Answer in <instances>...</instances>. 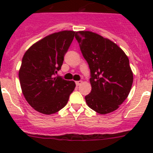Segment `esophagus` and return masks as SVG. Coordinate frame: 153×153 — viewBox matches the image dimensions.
Here are the masks:
<instances>
[{"mask_svg":"<svg viewBox=\"0 0 153 153\" xmlns=\"http://www.w3.org/2000/svg\"><path fill=\"white\" fill-rule=\"evenodd\" d=\"M82 83H83V81H82V80L76 81V86H79V85H80Z\"/></svg>","mask_w":153,"mask_h":153,"instance_id":"34e87169","label":"esophagus"}]
</instances>
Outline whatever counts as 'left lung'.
Masks as SVG:
<instances>
[{
  "label": "left lung",
  "instance_id": "1",
  "mask_svg": "<svg viewBox=\"0 0 153 153\" xmlns=\"http://www.w3.org/2000/svg\"><path fill=\"white\" fill-rule=\"evenodd\" d=\"M83 57L90 70L91 93L85 97L89 107L100 114L117 109L130 92L133 74L121 48L91 31L76 32Z\"/></svg>",
  "mask_w": 153,
  "mask_h": 153
}]
</instances>
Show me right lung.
<instances>
[{
    "mask_svg": "<svg viewBox=\"0 0 153 153\" xmlns=\"http://www.w3.org/2000/svg\"><path fill=\"white\" fill-rule=\"evenodd\" d=\"M75 32L52 33L35 43L24 53L19 79L24 97L30 106L50 115L63 109L74 90V81L55 76L74 40Z\"/></svg>",
    "mask_w": 153,
    "mask_h": 153,
    "instance_id": "1",
    "label": "right lung"
}]
</instances>
